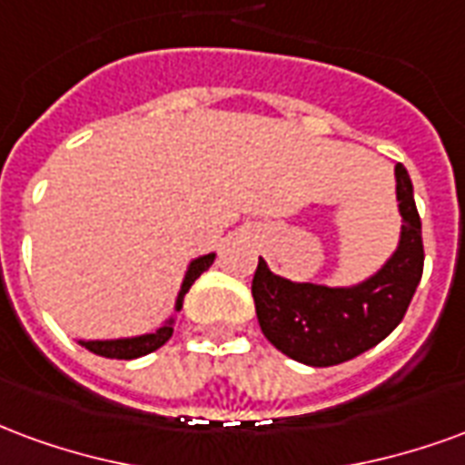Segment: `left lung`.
<instances>
[{
  "mask_svg": "<svg viewBox=\"0 0 465 465\" xmlns=\"http://www.w3.org/2000/svg\"><path fill=\"white\" fill-rule=\"evenodd\" d=\"M396 200L401 230L394 252L374 274L354 284L294 282L274 274L260 257L252 297L267 341L300 364L334 367L386 340L404 320L423 272L421 218L413 185L399 163Z\"/></svg>",
  "mask_w": 465,
  "mask_h": 465,
  "instance_id": "1",
  "label": "left lung"
}]
</instances>
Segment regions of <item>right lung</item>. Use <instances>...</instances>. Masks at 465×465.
<instances>
[{"mask_svg":"<svg viewBox=\"0 0 465 465\" xmlns=\"http://www.w3.org/2000/svg\"><path fill=\"white\" fill-rule=\"evenodd\" d=\"M215 262V252L208 255H200L191 260V265L183 274L181 290L175 297V312H181L183 297L191 290V284L198 280L200 274L205 272L210 265ZM173 327H175V314H171L168 320H163L153 331H145V334H135V337H118V340H76L81 347H86L89 351L98 354V357L106 359H138L151 354L155 349H161L165 341L173 337Z\"/></svg>","mask_w":465,"mask_h":465,"instance_id":"add662e5","label":"right lung"}]
</instances>
